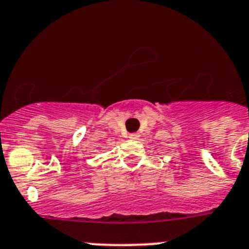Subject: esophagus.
I'll return each mask as SVG.
<instances>
[{"label":"esophagus","instance_id":"obj_1","mask_svg":"<svg viewBox=\"0 0 249 249\" xmlns=\"http://www.w3.org/2000/svg\"><path fill=\"white\" fill-rule=\"evenodd\" d=\"M138 137H140V134H138V133H131V134H129V138H131V140H138Z\"/></svg>","mask_w":249,"mask_h":249}]
</instances>
